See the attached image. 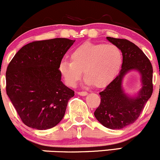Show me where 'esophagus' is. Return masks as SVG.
Returning a JSON list of instances; mask_svg holds the SVG:
<instances>
[{
	"instance_id": "34e87169",
	"label": "esophagus",
	"mask_w": 160,
	"mask_h": 160,
	"mask_svg": "<svg viewBox=\"0 0 160 160\" xmlns=\"http://www.w3.org/2000/svg\"><path fill=\"white\" fill-rule=\"evenodd\" d=\"M78 94L80 95V96H86L88 95V93L85 92V91H82V92H78Z\"/></svg>"
}]
</instances>
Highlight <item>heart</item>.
<instances>
[{"instance_id": "heart-1", "label": "heart", "mask_w": 160, "mask_h": 160, "mask_svg": "<svg viewBox=\"0 0 160 160\" xmlns=\"http://www.w3.org/2000/svg\"><path fill=\"white\" fill-rule=\"evenodd\" d=\"M122 64V54L114 44L85 42L70 53V62L62 60L59 72L66 85L75 87L85 75V83L97 88L107 86L118 75Z\"/></svg>"}]
</instances>
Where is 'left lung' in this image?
<instances>
[{
    "label": "left lung",
    "mask_w": 160,
    "mask_h": 160,
    "mask_svg": "<svg viewBox=\"0 0 160 160\" xmlns=\"http://www.w3.org/2000/svg\"><path fill=\"white\" fill-rule=\"evenodd\" d=\"M107 39L122 51V65L116 78L100 92V103L94 116L106 128L121 129L137 120L151 97L152 67L148 57L134 43L111 37ZM133 70L141 75L142 88L136 96L126 94L122 87L123 77Z\"/></svg>",
    "instance_id": "1"
}]
</instances>
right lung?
Returning a JSON list of instances; mask_svg holds the SVG:
<instances>
[{"instance_id":"right-lung-1","label":"right lung","mask_w":160,"mask_h":160,"mask_svg":"<svg viewBox=\"0 0 160 160\" xmlns=\"http://www.w3.org/2000/svg\"><path fill=\"white\" fill-rule=\"evenodd\" d=\"M74 40L53 38L23 46L6 72L7 94L22 122L38 130L56 126L74 91L61 81L59 65Z\"/></svg>"}]
</instances>
